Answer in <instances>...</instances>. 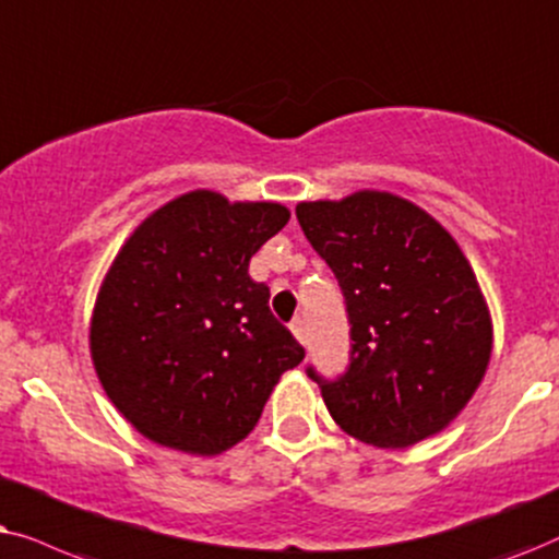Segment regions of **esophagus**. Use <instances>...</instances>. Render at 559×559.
<instances>
[{"label": "esophagus", "mask_w": 559, "mask_h": 559, "mask_svg": "<svg viewBox=\"0 0 559 559\" xmlns=\"http://www.w3.org/2000/svg\"><path fill=\"white\" fill-rule=\"evenodd\" d=\"M292 332H294V337L301 342V345H304V342H307V332H304V322H301V319H294V322H292Z\"/></svg>", "instance_id": "esophagus-1"}]
</instances>
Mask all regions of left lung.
<instances>
[{
    "mask_svg": "<svg viewBox=\"0 0 559 559\" xmlns=\"http://www.w3.org/2000/svg\"><path fill=\"white\" fill-rule=\"evenodd\" d=\"M296 217L345 294L347 373L319 383L355 440L404 450L440 435L486 376L493 322L465 252L421 206L391 191L296 204Z\"/></svg>",
    "mask_w": 559,
    "mask_h": 559,
    "instance_id": "left-lung-1",
    "label": "left lung"
}]
</instances>
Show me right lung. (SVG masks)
I'll return each mask as SVG.
<instances>
[{"instance_id": "add662e5", "label": "right lung", "mask_w": 559, "mask_h": 559, "mask_svg": "<svg viewBox=\"0 0 559 559\" xmlns=\"http://www.w3.org/2000/svg\"><path fill=\"white\" fill-rule=\"evenodd\" d=\"M278 202L197 189L132 229L104 275L88 349L104 393L140 435L222 455L255 429L304 347L271 314L250 258L286 227Z\"/></svg>"}]
</instances>
